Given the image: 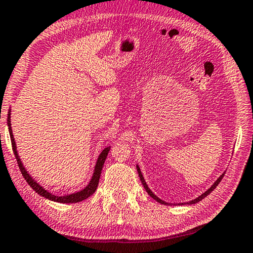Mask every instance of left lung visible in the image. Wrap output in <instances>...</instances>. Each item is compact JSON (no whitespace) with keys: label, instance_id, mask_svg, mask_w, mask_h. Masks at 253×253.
<instances>
[{"label":"left lung","instance_id":"1","mask_svg":"<svg viewBox=\"0 0 253 253\" xmlns=\"http://www.w3.org/2000/svg\"><path fill=\"white\" fill-rule=\"evenodd\" d=\"M136 168H137V171H138V175H139V179H141V181H142V183H143V186H144V188H145V190L147 191V194L148 195H150L151 196V197L152 198H153V199H155L156 200V202H158V203H160V204H163V205H170V204L169 203H166V202H164V200H162V199H160L159 197H158V196H156V195H154L153 194V192H152V190L150 189V188H148V186H147V183L145 182V179H144V177H143V174H142V172H141V169H139V167L138 166H136ZM224 173H225V172H224ZM224 173L223 174H220V177H218V179L217 180H216V181L213 183V184H211V187L210 188V189H207L205 192H204V194H202V195H200L199 196V197H197V198H196V199H194V200H190V202H187L186 204H188V205H192V204H197V203H199L200 202V200H202V199H204V198H205L206 197V196H208V195H210L211 194V191H213L214 189H215V188L216 187H217V184L220 182V180H222L223 179V177H224ZM182 204V203H181Z\"/></svg>","mask_w":253,"mask_h":253}]
</instances>
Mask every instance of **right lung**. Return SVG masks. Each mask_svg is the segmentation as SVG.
<instances>
[{
  "mask_svg": "<svg viewBox=\"0 0 253 253\" xmlns=\"http://www.w3.org/2000/svg\"><path fill=\"white\" fill-rule=\"evenodd\" d=\"M10 115H11V109L9 110V116H7V127H9V133H10V138H11V144H12V150H13L14 156H15V159H17L18 166L20 168V171H21L23 178L26 179V181L28 182V184H29V186L33 188V189L36 192H37L38 195H40L43 198L51 200V202L61 203V204H73V203L82 202V200L86 199L87 197H90L91 195L94 194V191L97 190V187H98V184H99V179H100V174H101V171H102L103 163H105L106 159H107V155H108V153H109V151H110V146H107L106 148H103L101 153H100L99 158L97 160V163H95V167H94V170H93V174H92V178L90 180V182L87 183V186L84 188V189L80 190L78 192H73V194H70V195L56 196L54 194H51V192H49L48 190H46L43 187L40 186V184L37 181H36L35 179H33V177H31L29 173H28V171L26 170V168L23 167V163L21 162V160H20V156L18 154L17 145H15V141H14L13 134H12Z\"/></svg>",
  "mask_w": 253,
  "mask_h": 253,
  "instance_id": "right-lung-1",
  "label": "right lung"
}]
</instances>
